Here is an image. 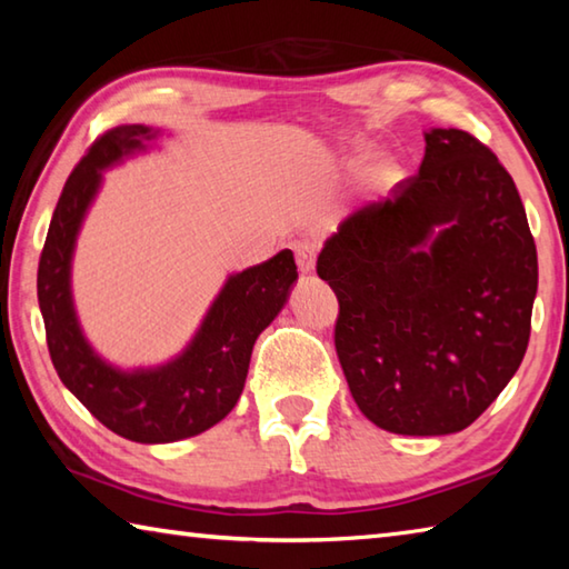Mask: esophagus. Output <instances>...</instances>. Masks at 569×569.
<instances>
[{
  "mask_svg": "<svg viewBox=\"0 0 569 569\" xmlns=\"http://www.w3.org/2000/svg\"><path fill=\"white\" fill-rule=\"evenodd\" d=\"M293 253H296L298 271L311 273L316 268V256H319V246H316L313 240H301V243L293 246Z\"/></svg>",
  "mask_w": 569,
  "mask_h": 569,
  "instance_id": "1",
  "label": "esophagus"
}]
</instances>
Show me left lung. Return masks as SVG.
I'll list each match as a JSON object with an SVG mask.
<instances>
[{"instance_id": "1", "label": "left lung", "mask_w": 569, "mask_h": 569, "mask_svg": "<svg viewBox=\"0 0 569 569\" xmlns=\"http://www.w3.org/2000/svg\"><path fill=\"white\" fill-rule=\"evenodd\" d=\"M316 273L339 298L351 397L393 435L467 429L525 359L535 238L512 176L471 132H427L419 172L346 220Z\"/></svg>"}]
</instances>
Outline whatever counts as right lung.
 <instances>
[{
    "mask_svg": "<svg viewBox=\"0 0 569 569\" xmlns=\"http://www.w3.org/2000/svg\"><path fill=\"white\" fill-rule=\"evenodd\" d=\"M156 132L120 124L94 138L67 178L37 268L47 349L57 377L114 435L140 445L196 437L228 417L246 387L253 343L298 278L291 250L228 278L190 349L156 371L120 373L84 343L70 298V258L77 228L100 186V170L142 148Z\"/></svg>",
    "mask_w": 569,
    "mask_h": 569,
    "instance_id": "add662e5",
    "label": "right lung"
}]
</instances>
